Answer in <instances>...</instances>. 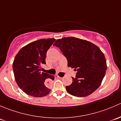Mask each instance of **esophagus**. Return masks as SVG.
<instances>
[{
    "instance_id": "1",
    "label": "esophagus",
    "mask_w": 121,
    "mask_h": 121,
    "mask_svg": "<svg viewBox=\"0 0 121 121\" xmlns=\"http://www.w3.org/2000/svg\"><path fill=\"white\" fill-rule=\"evenodd\" d=\"M57 78H61L62 77H58V76H57Z\"/></svg>"
}]
</instances>
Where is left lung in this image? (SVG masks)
I'll list each match as a JSON object with an SVG mask.
<instances>
[{
    "mask_svg": "<svg viewBox=\"0 0 121 121\" xmlns=\"http://www.w3.org/2000/svg\"><path fill=\"white\" fill-rule=\"evenodd\" d=\"M54 46L66 57L68 66L77 71L71 85L65 86L69 94L84 97L91 94L100 86L107 70L104 54L92 43L74 37L58 39Z\"/></svg>",
    "mask_w": 121,
    "mask_h": 121,
    "instance_id": "obj_1",
    "label": "left lung"
}]
</instances>
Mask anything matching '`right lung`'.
<instances>
[{
	"label": "right lung",
	"instance_id": "add662e5",
	"mask_svg": "<svg viewBox=\"0 0 121 121\" xmlns=\"http://www.w3.org/2000/svg\"><path fill=\"white\" fill-rule=\"evenodd\" d=\"M56 39H43L31 42L20 50L14 58L13 70L15 80L23 92L34 97L47 95L51 90L46 85L54 77L41 73L46 64V53Z\"/></svg>",
	"mask_w": 121,
	"mask_h": 121
}]
</instances>
